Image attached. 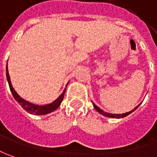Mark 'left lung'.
Masks as SVG:
<instances>
[{"label": "left lung", "mask_w": 157, "mask_h": 157, "mask_svg": "<svg viewBox=\"0 0 157 157\" xmlns=\"http://www.w3.org/2000/svg\"><path fill=\"white\" fill-rule=\"evenodd\" d=\"M93 105H94V108L100 113H101V114L105 115V116H106V117H110V118H117V119H119V118H124V117H125V116H127V115H129L130 113H132V112L134 111V110H136L139 106V105H137V106H136L134 109L132 110V111H131V112H129V113H122V114H112V113H105V112H104V111H102L101 109H100L98 106H97L96 105H94V103H93Z\"/></svg>", "instance_id": "obj_1"}]
</instances>
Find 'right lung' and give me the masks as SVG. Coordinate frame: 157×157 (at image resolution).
I'll return each instance as SVG.
<instances>
[{
	"label": "right lung",
	"mask_w": 157,
	"mask_h": 157,
	"mask_svg": "<svg viewBox=\"0 0 157 157\" xmlns=\"http://www.w3.org/2000/svg\"><path fill=\"white\" fill-rule=\"evenodd\" d=\"M7 79L8 84H9V87H10V90H11L12 94L13 96L14 97L16 101H18V103H20V105L24 108V109L28 112L32 114H36V115H44L50 113L55 110L60 105L61 102L63 101V99L64 97V93L65 90L63 92V94H61L60 96L56 99V101H53L52 104H48L45 105H33L32 103H29L27 101H25V100H23L22 98H20L19 96V94L15 92V90L13 89V87L12 86L11 82H10V76L8 74V70H7Z\"/></svg>",
	"instance_id": "add662e5"
}]
</instances>
